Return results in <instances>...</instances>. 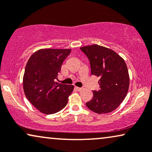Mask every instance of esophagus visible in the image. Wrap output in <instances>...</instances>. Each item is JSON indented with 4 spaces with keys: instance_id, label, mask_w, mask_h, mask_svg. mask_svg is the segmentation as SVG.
<instances>
[{
    "instance_id": "obj_1",
    "label": "esophagus",
    "mask_w": 152,
    "mask_h": 152,
    "mask_svg": "<svg viewBox=\"0 0 152 152\" xmlns=\"http://www.w3.org/2000/svg\"><path fill=\"white\" fill-rule=\"evenodd\" d=\"M76 89L78 90L79 91H82V89H83V88H81V87H77V86H75Z\"/></svg>"
}]
</instances>
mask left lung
<instances>
[{
	"label": "left lung",
	"instance_id": "1",
	"mask_svg": "<svg viewBox=\"0 0 152 152\" xmlns=\"http://www.w3.org/2000/svg\"><path fill=\"white\" fill-rule=\"evenodd\" d=\"M89 60L91 75L100 77V89L86 103L98 114L114 111L127 95L129 75L125 61L115 51L98 45L80 47Z\"/></svg>",
	"mask_w": 152,
	"mask_h": 152
}]
</instances>
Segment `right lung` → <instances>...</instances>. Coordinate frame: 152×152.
I'll use <instances>...</instances> for the list:
<instances>
[{
    "mask_svg": "<svg viewBox=\"0 0 152 152\" xmlns=\"http://www.w3.org/2000/svg\"><path fill=\"white\" fill-rule=\"evenodd\" d=\"M70 52V49H42L27 62L23 77L25 96L42 113H56L68 103L74 86L59 84L56 80Z\"/></svg>",
    "mask_w": 152,
    "mask_h": 152,
    "instance_id": "1",
    "label": "right lung"
}]
</instances>
